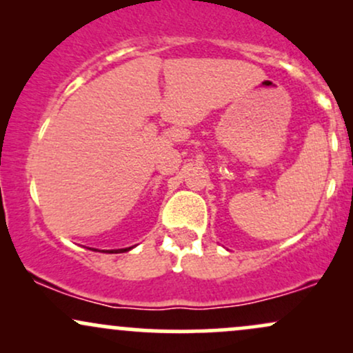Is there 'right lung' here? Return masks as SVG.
Returning a JSON list of instances; mask_svg holds the SVG:
<instances>
[{
    "label": "right lung",
    "instance_id": "obj_1",
    "mask_svg": "<svg viewBox=\"0 0 353 353\" xmlns=\"http://www.w3.org/2000/svg\"><path fill=\"white\" fill-rule=\"evenodd\" d=\"M129 249H131V247H129ZM129 249H119V250H108V252H116V254H117V252H128V250H129Z\"/></svg>",
    "mask_w": 353,
    "mask_h": 353
}]
</instances>
